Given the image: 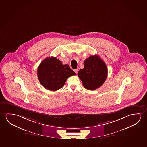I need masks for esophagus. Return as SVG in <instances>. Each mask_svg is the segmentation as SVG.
<instances>
[{"label": "esophagus", "mask_w": 147, "mask_h": 147, "mask_svg": "<svg viewBox=\"0 0 147 147\" xmlns=\"http://www.w3.org/2000/svg\"><path fill=\"white\" fill-rule=\"evenodd\" d=\"M74 72H75V73L77 74V73L78 72V69H76V70H74Z\"/></svg>", "instance_id": "1"}]
</instances>
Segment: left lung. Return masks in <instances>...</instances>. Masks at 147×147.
<instances>
[{
    "instance_id": "8db88e82",
    "label": "left lung",
    "mask_w": 147,
    "mask_h": 147,
    "mask_svg": "<svg viewBox=\"0 0 147 147\" xmlns=\"http://www.w3.org/2000/svg\"><path fill=\"white\" fill-rule=\"evenodd\" d=\"M84 67L79 70L78 76L84 87L95 90L104 84L107 76V68L104 61L97 55H92L84 61Z\"/></svg>"
}]
</instances>
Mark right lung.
I'll use <instances>...</instances> for the list:
<instances>
[{
	"instance_id": "right-lung-1",
	"label": "right lung",
	"mask_w": 147,
	"mask_h": 147,
	"mask_svg": "<svg viewBox=\"0 0 147 147\" xmlns=\"http://www.w3.org/2000/svg\"><path fill=\"white\" fill-rule=\"evenodd\" d=\"M38 80L45 88L56 91L63 87L68 77L76 75L69 65H63L57 57L46 58L38 65Z\"/></svg>"
}]
</instances>
